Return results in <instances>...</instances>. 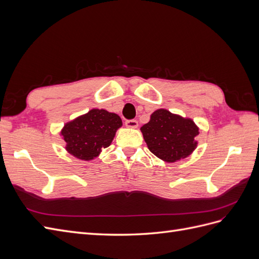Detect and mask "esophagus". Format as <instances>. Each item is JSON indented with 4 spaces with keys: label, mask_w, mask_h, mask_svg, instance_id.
I'll use <instances>...</instances> for the list:
<instances>
[{
    "label": "esophagus",
    "mask_w": 259,
    "mask_h": 259,
    "mask_svg": "<svg viewBox=\"0 0 259 259\" xmlns=\"http://www.w3.org/2000/svg\"><path fill=\"white\" fill-rule=\"evenodd\" d=\"M125 126L130 128H136L138 126V122L136 120H126L125 121Z\"/></svg>",
    "instance_id": "esophagus-1"
}]
</instances>
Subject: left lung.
Instances as JSON below:
<instances>
[{
	"label": "left lung",
	"instance_id": "1",
	"mask_svg": "<svg viewBox=\"0 0 259 259\" xmlns=\"http://www.w3.org/2000/svg\"><path fill=\"white\" fill-rule=\"evenodd\" d=\"M140 131L149 150L168 163L187 158L198 145L195 136L199 135V127L194 122L165 109L154 111Z\"/></svg>",
	"mask_w": 259,
	"mask_h": 259
}]
</instances>
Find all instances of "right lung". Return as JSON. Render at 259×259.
<instances>
[{
    "label": "right lung",
    "mask_w": 259,
    "mask_h": 259,
    "mask_svg": "<svg viewBox=\"0 0 259 259\" xmlns=\"http://www.w3.org/2000/svg\"><path fill=\"white\" fill-rule=\"evenodd\" d=\"M122 126L121 117L104 109H92L86 114L68 122L61 131L66 150L75 158L90 161L110 146L117 128Z\"/></svg>",
    "instance_id": "right-lung-1"
}]
</instances>
